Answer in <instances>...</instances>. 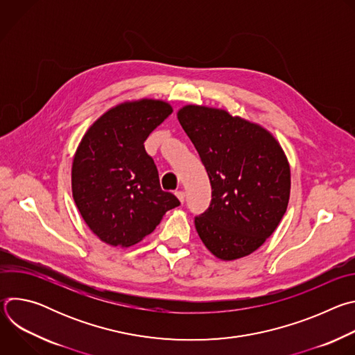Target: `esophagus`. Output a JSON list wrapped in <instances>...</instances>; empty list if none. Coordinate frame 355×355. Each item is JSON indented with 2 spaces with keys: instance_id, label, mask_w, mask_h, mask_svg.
<instances>
[{
  "instance_id": "1",
  "label": "esophagus",
  "mask_w": 355,
  "mask_h": 355,
  "mask_svg": "<svg viewBox=\"0 0 355 355\" xmlns=\"http://www.w3.org/2000/svg\"><path fill=\"white\" fill-rule=\"evenodd\" d=\"M175 195H177V198L180 199L181 204H184V200H185V193H184V191H177Z\"/></svg>"
}]
</instances>
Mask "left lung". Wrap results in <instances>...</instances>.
<instances>
[{
	"label": "left lung",
	"mask_w": 355,
	"mask_h": 355,
	"mask_svg": "<svg viewBox=\"0 0 355 355\" xmlns=\"http://www.w3.org/2000/svg\"><path fill=\"white\" fill-rule=\"evenodd\" d=\"M177 118L212 185L209 208L195 218L202 243L223 261L251 254L288 208L291 168L279 141L261 125L219 108L185 105Z\"/></svg>",
	"instance_id": "obj_1"
}]
</instances>
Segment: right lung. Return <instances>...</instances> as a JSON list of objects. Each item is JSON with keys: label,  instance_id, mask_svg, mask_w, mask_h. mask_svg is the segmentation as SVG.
Wrapping results in <instances>:
<instances>
[{"label": "right lung", "instance_id": "right-lung-1", "mask_svg": "<svg viewBox=\"0 0 355 355\" xmlns=\"http://www.w3.org/2000/svg\"><path fill=\"white\" fill-rule=\"evenodd\" d=\"M173 112L162 99L125 101L84 133L73 157L71 191L91 232L114 247H130L180 205L160 187L144 140Z\"/></svg>", "mask_w": 355, "mask_h": 355}]
</instances>
